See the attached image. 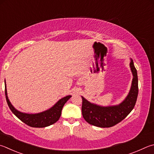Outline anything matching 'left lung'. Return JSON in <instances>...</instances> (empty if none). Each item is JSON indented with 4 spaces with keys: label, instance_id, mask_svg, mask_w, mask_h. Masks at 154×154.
<instances>
[{
    "label": "left lung",
    "instance_id": "1",
    "mask_svg": "<svg viewBox=\"0 0 154 154\" xmlns=\"http://www.w3.org/2000/svg\"><path fill=\"white\" fill-rule=\"evenodd\" d=\"M133 80L127 97L119 104L102 106L89 102L82 97V115L89 124L102 128L113 127L125 119L133 110L138 96L137 72L131 58L129 64Z\"/></svg>",
    "mask_w": 154,
    "mask_h": 154
}]
</instances>
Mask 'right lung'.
Returning <instances> with one entry per match:
<instances>
[{
	"mask_svg": "<svg viewBox=\"0 0 154 154\" xmlns=\"http://www.w3.org/2000/svg\"><path fill=\"white\" fill-rule=\"evenodd\" d=\"M5 96H6V100L8 106H9L11 110L15 115L20 119L22 122L26 123L29 127H35V128H43L51 125L55 123L58 121L61 115V111L63 108L64 105L67 102V100L71 98V96H66L63 98L60 99L56 104L52 106L51 108L48 109L45 111L42 112L35 113V114H28L21 112L19 111L11 104L9 101V97L7 96V85L6 82L5 81Z\"/></svg>",
	"mask_w": 154,
	"mask_h": 154,
	"instance_id": "right-lung-1",
	"label": "right lung"
}]
</instances>
